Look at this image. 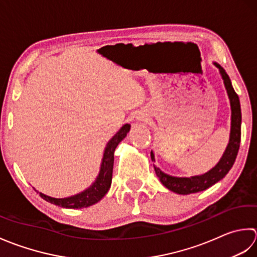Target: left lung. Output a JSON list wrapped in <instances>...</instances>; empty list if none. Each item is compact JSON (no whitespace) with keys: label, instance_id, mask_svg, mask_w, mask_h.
<instances>
[{"label":"left lung","instance_id":"obj_1","mask_svg":"<svg viewBox=\"0 0 257 257\" xmlns=\"http://www.w3.org/2000/svg\"><path fill=\"white\" fill-rule=\"evenodd\" d=\"M215 65L221 73L222 78L224 81L225 88H226L227 95L229 98V103H231V133H229V142L226 146L223 156L219 160L218 163L213 167L212 170L206 172L205 174L197 175V176H191V177H176L171 176L169 174H165L162 172L158 166H154V170L156 175L160 179L161 183L170 191L177 193V194H192V193H197L206 190V188L211 187L215 184L218 181H221L223 177L227 174L228 171L232 169V166L236 159L239 143H240V122H242V113H240V104L239 98L236 93H235L234 88L232 86L231 80L227 73L225 72L223 67L214 62ZM151 159L155 162L154 153L151 152Z\"/></svg>","mask_w":257,"mask_h":257}]
</instances>
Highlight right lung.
<instances>
[{
    "instance_id": "1",
    "label": "right lung",
    "mask_w": 257,
    "mask_h": 257,
    "mask_svg": "<svg viewBox=\"0 0 257 257\" xmlns=\"http://www.w3.org/2000/svg\"><path fill=\"white\" fill-rule=\"evenodd\" d=\"M131 128L130 124H125L119 128L118 132L115 134L113 138L109 140V142L106 144V148L104 150L101 169L96 177L95 182L86 188L85 191L78 193L76 195H73L70 197L64 198H55L43 194V193H39L40 196L45 200L46 202H50L54 205L65 208H83L88 207L93 205V204L101 201L104 195L108 192L109 187H111L112 183V173H113V164H114V151L119 142L127 135L128 131Z\"/></svg>"
}]
</instances>
